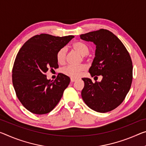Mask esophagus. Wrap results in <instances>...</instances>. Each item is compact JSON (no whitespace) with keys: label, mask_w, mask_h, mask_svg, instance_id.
Segmentation results:
<instances>
[{"label":"esophagus","mask_w":146,"mask_h":146,"mask_svg":"<svg viewBox=\"0 0 146 146\" xmlns=\"http://www.w3.org/2000/svg\"><path fill=\"white\" fill-rule=\"evenodd\" d=\"M76 80H77V79H76V78H71V82H72L76 81Z\"/></svg>","instance_id":"esophagus-1"}]
</instances>
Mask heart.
Returning <instances> with one entry per match:
<instances>
[{"mask_svg":"<svg viewBox=\"0 0 146 146\" xmlns=\"http://www.w3.org/2000/svg\"><path fill=\"white\" fill-rule=\"evenodd\" d=\"M73 47L76 51H77L82 56H86L88 54L90 48L86 44L81 42V41H77L73 44ZM67 48L66 47H62L57 52L56 54V60L58 63L62 64L65 62L66 57ZM86 69V66L84 65H79V66H72V65H68L62 69V73L64 75L68 76L69 77L77 78L79 77L82 72Z\"/></svg>","mask_w":146,"mask_h":146,"instance_id":"heart-1","label":"heart"}]
</instances>
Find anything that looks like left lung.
<instances>
[{
	"label": "left lung",
	"instance_id": "left-lung-1",
	"mask_svg": "<svg viewBox=\"0 0 146 146\" xmlns=\"http://www.w3.org/2000/svg\"><path fill=\"white\" fill-rule=\"evenodd\" d=\"M80 37L96 45L89 72L92 77H103L101 82L94 83L90 78H82L84 82L82 98L91 109L109 112L123 102L131 88L133 63L130 54L119 38L108 30L100 29Z\"/></svg>",
	"mask_w": 146,
	"mask_h": 146
}]
</instances>
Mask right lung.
<instances>
[{
    "instance_id": "obj_1",
    "label": "right lung",
    "mask_w": 146,
    "mask_h": 146,
    "mask_svg": "<svg viewBox=\"0 0 146 146\" xmlns=\"http://www.w3.org/2000/svg\"><path fill=\"white\" fill-rule=\"evenodd\" d=\"M73 38L41 34L30 38L18 52L12 69L13 88L20 102L33 114L50 112L68 86V76L58 73L53 81L45 73L58 68L57 52Z\"/></svg>"
}]
</instances>
